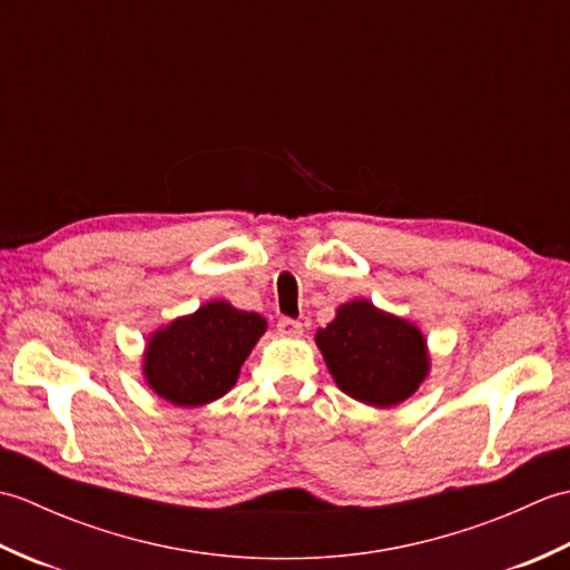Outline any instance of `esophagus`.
<instances>
[{
    "mask_svg": "<svg viewBox=\"0 0 570 570\" xmlns=\"http://www.w3.org/2000/svg\"><path fill=\"white\" fill-rule=\"evenodd\" d=\"M276 328H278V333L286 335V337H296V335L304 333V325H301L294 318H282V321L276 323Z\"/></svg>",
    "mask_w": 570,
    "mask_h": 570,
    "instance_id": "esophagus-1",
    "label": "esophagus"
}]
</instances>
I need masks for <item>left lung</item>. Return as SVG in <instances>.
<instances>
[{
    "label": "left lung",
    "instance_id": "left-lung-1",
    "mask_svg": "<svg viewBox=\"0 0 570 570\" xmlns=\"http://www.w3.org/2000/svg\"><path fill=\"white\" fill-rule=\"evenodd\" d=\"M316 345L335 384L377 409L402 404L429 374L426 337L416 325L365 298L337 308L335 318L316 333Z\"/></svg>",
    "mask_w": 570,
    "mask_h": 570
}]
</instances>
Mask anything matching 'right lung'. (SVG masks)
I'll return each instance as SVG.
<instances>
[{
	"label": "right lung",
	"instance_id": "1",
	"mask_svg": "<svg viewBox=\"0 0 570 570\" xmlns=\"http://www.w3.org/2000/svg\"><path fill=\"white\" fill-rule=\"evenodd\" d=\"M266 331L259 313L210 301L159 328L144 353V380L166 402L203 406L233 390L239 367Z\"/></svg>",
	"mask_w": 570,
	"mask_h": 570
}]
</instances>
